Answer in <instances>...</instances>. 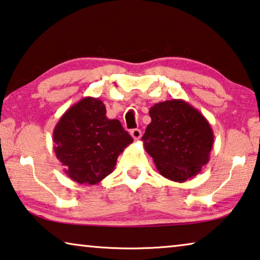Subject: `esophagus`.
Returning <instances> with one entry per match:
<instances>
[{"mask_svg": "<svg viewBox=\"0 0 260 260\" xmlns=\"http://www.w3.org/2000/svg\"><path fill=\"white\" fill-rule=\"evenodd\" d=\"M131 135H132V138H133L134 140H139L140 138H141V135H142V133H141V131H140L139 128H134V129H131Z\"/></svg>", "mask_w": 260, "mask_h": 260, "instance_id": "esophagus-1", "label": "esophagus"}]
</instances>
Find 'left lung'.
<instances>
[{
	"mask_svg": "<svg viewBox=\"0 0 260 260\" xmlns=\"http://www.w3.org/2000/svg\"><path fill=\"white\" fill-rule=\"evenodd\" d=\"M142 141L160 175L172 182L191 179L208 163L214 134L207 119L183 100L160 102L149 110Z\"/></svg>",
	"mask_w": 260,
	"mask_h": 260,
	"instance_id": "left-lung-1",
	"label": "left lung"
}]
</instances>
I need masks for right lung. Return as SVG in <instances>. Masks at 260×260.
Returning a JSON list of instances; mask_svg holds the SVG:
<instances>
[{"instance_id": "right-lung-1", "label": "right lung", "mask_w": 260, "mask_h": 260, "mask_svg": "<svg viewBox=\"0 0 260 260\" xmlns=\"http://www.w3.org/2000/svg\"><path fill=\"white\" fill-rule=\"evenodd\" d=\"M53 142L64 174L76 183L94 185L114 170L118 156L133 139L118 119L106 117L100 98L84 97L59 119Z\"/></svg>"}]
</instances>
